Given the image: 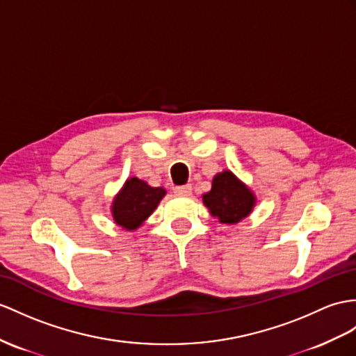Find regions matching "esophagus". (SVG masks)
<instances>
[{
	"label": "esophagus",
	"mask_w": 356,
	"mask_h": 356,
	"mask_svg": "<svg viewBox=\"0 0 356 356\" xmlns=\"http://www.w3.org/2000/svg\"><path fill=\"white\" fill-rule=\"evenodd\" d=\"M173 190H175L177 195H181V196H190V195H192V186H190V184L175 187Z\"/></svg>",
	"instance_id": "esophagus-1"
}]
</instances>
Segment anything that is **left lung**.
I'll use <instances>...</instances> for the list:
<instances>
[{
	"label": "left lung",
	"instance_id": "1",
	"mask_svg": "<svg viewBox=\"0 0 356 356\" xmlns=\"http://www.w3.org/2000/svg\"><path fill=\"white\" fill-rule=\"evenodd\" d=\"M202 202L214 219L225 225H236L252 213L257 196L231 170L216 173L211 190L202 195Z\"/></svg>",
	"mask_w": 356,
	"mask_h": 356
}]
</instances>
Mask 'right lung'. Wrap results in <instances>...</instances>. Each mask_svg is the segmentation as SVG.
Returning a JSON list of instances; mask_svg holds the SVG:
<instances>
[{
	"instance_id": "right-lung-1",
	"label": "right lung",
	"mask_w": 356,
	"mask_h": 356,
	"mask_svg": "<svg viewBox=\"0 0 356 356\" xmlns=\"http://www.w3.org/2000/svg\"><path fill=\"white\" fill-rule=\"evenodd\" d=\"M166 195L163 187H151L146 181L137 177H129L113 197L110 211L118 227L125 231L140 228L146 219L159 207Z\"/></svg>"
}]
</instances>
